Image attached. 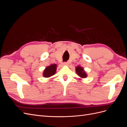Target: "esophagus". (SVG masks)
Masks as SVG:
<instances>
[{
  "label": "esophagus",
  "mask_w": 127,
  "mask_h": 127,
  "mask_svg": "<svg viewBox=\"0 0 127 127\" xmlns=\"http://www.w3.org/2000/svg\"><path fill=\"white\" fill-rule=\"evenodd\" d=\"M63 64H64V66H68V65H69V63L65 62Z\"/></svg>",
  "instance_id": "obj_1"
}]
</instances>
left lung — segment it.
Returning <instances> with one entry per match:
<instances>
[{
  "label": "left lung",
  "instance_id": "8db88e82",
  "mask_svg": "<svg viewBox=\"0 0 127 127\" xmlns=\"http://www.w3.org/2000/svg\"><path fill=\"white\" fill-rule=\"evenodd\" d=\"M76 71L77 75L80 78H86L87 76V75L85 72L84 68L80 66H77L76 68Z\"/></svg>",
  "mask_w": 127,
  "mask_h": 127
}]
</instances>
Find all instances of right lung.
Returning <instances> with one entry per match:
<instances>
[{
  "label": "right lung",
  "mask_w": 127,
  "mask_h": 127,
  "mask_svg": "<svg viewBox=\"0 0 127 127\" xmlns=\"http://www.w3.org/2000/svg\"><path fill=\"white\" fill-rule=\"evenodd\" d=\"M57 66V64H51L50 66L46 67L43 71V76L44 77L48 78V77H51L53 75H54L56 74V72Z\"/></svg>",
  "instance_id": "1"
}]
</instances>
